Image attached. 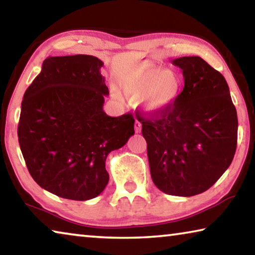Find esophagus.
Instances as JSON below:
<instances>
[{"mask_svg": "<svg viewBox=\"0 0 255 255\" xmlns=\"http://www.w3.org/2000/svg\"><path fill=\"white\" fill-rule=\"evenodd\" d=\"M135 131L138 133V132H140L141 131V124L138 122V120L136 119V122H135Z\"/></svg>", "mask_w": 255, "mask_h": 255, "instance_id": "obj_1", "label": "esophagus"}]
</instances>
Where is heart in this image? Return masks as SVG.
Segmentation results:
<instances>
[{
  "mask_svg": "<svg viewBox=\"0 0 255 255\" xmlns=\"http://www.w3.org/2000/svg\"><path fill=\"white\" fill-rule=\"evenodd\" d=\"M183 82L176 72L166 70L156 64H140L120 77L118 89L112 86L111 93L116 100L122 94L150 115H161L173 107L180 97Z\"/></svg>",
  "mask_w": 255,
  "mask_h": 255,
  "instance_id": "obj_1",
  "label": "heart"
}]
</instances>
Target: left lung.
Listing matches in <instances>:
<instances>
[{
	"label": "left lung",
	"mask_w": 255,
	"mask_h": 255,
	"mask_svg": "<svg viewBox=\"0 0 255 255\" xmlns=\"http://www.w3.org/2000/svg\"><path fill=\"white\" fill-rule=\"evenodd\" d=\"M184 88L152 119L137 117L147 143L154 184L166 195L191 197L208 190L234 158L237 114L221 73L198 56L175 58Z\"/></svg>",
	"instance_id": "8db88e82"
}]
</instances>
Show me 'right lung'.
<instances>
[{
    "mask_svg": "<svg viewBox=\"0 0 255 255\" xmlns=\"http://www.w3.org/2000/svg\"><path fill=\"white\" fill-rule=\"evenodd\" d=\"M102 66L91 55L46 58L21 103L18 137L29 173L65 199L100 195L109 181L108 154L135 133L131 115L103 111L109 90Z\"/></svg>",
    "mask_w": 255,
    "mask_h": 255,
    "instance_id": "add662e5",
    "label": "right lung"
}]
</instances>
